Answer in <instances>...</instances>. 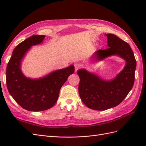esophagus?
Instances as JSON below:
<instances>
[{"instance_id":"34e87169","label":"esophagus","mask_w":146,"mask_h":146,"mask_svg":"<svg viewBox=\"0 0 146 146\" xmlns=\"http://www.w3.org/2000/svg\"><path fill=\"white\" fill-rule=\"evenodd\" d=\"M80 68V66H79L78 64H75V71H77V70Z\"/></svg>"}]
</instances>
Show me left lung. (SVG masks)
Segmentation results:
<instances>
[{
    "label": "left lung",
    "mask_w": 146,
    "mask_h": 146,
    "mask_svg": "<svg viewBox=\"0 0 146 146\" xmlns=\"http://www.w3.org/2000/svg\"><path fill=\"white\" fill-rule=\"evenodd\" d=\"M105 35L108 48L96 51L91 57L92 62L117 56L125 61L123 69L111 80H105L85 69L77 71L81 100L87 107L99 111L116 107L126 98L133 86L136 66L134 54L129 44L115 35Z\"/></svg>",
    "instance_id": "1"
}]
</instances>
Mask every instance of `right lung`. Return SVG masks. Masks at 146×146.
<instances>
[{
	"label": "right lung",
	"mask_w": 146,
	"mask_h": 146,
	"mask_svg": "<svg viewBox=\"0 0 146 146\" xmlns=\"http://www.w3.org/2000/svg\"><path fill=\"white\" fill-rule=\"evenodd\" d=\"M45 35H33L17 45L7 67L8 92L21 107L28 111H41L52 108L58 100L61 86L74 73V66L55 70L38 78L26 77L21 70L23 60L32 46L40 44Z\"/></svg>",
	"instance_id": "add662e5"
}]
</instances>
